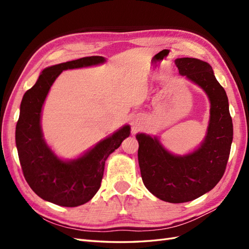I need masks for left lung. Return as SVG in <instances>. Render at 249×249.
I'll return each mask as SVG.
<instances>
[{
	"mask_svg": "<svg viewBox=\"0 0 249 249\" xmlns=\"http://www.w3.org/2000/svg\"><path fill=\"white\" fill-rule=\"evenodd\" d=\"M180 76L199 86L210 101V119L200 145L179 156L170 153L159 138L138 133V162L143 184L161 200L191 201L213 189L221 179L230 157L232 122L228 95L212 66L196 58H178Z\"/></svg>",
	"mask_w": 249,
	"mask_h": 249,
	"instance_id": "left-lung-1",
	"label": "left lung"
}]
</instances>
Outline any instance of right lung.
<instances>
[{"label":"right lung","instance_id":"obj_1","mask_svg":"<svg viewBox=\"0 0 249 249\" xmlns=\"http://www.w3.org/2000/svg\"><path fill=\"white\" fill-rule=\"evenodd\" d=\"M106 62L102 56L84 57L44 69L35 85L24 94L16 129V142L20 166L31 189L42 199L62 207H78L99 191L105 162L122 142L130 136L124 124L71 160L59 158L47 144L41 129L44 101L59 74L66 70L82 69Z\"/></svg>","mask_w":249,"mask_h":249}]
</instances>
